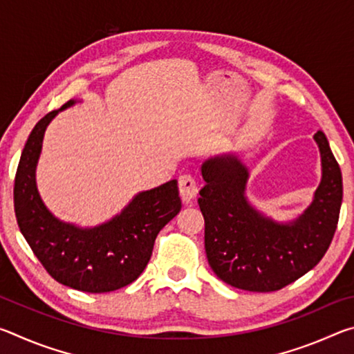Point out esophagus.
<instances>
[{
  "instance_id": "34e87169",
  "label": "esophagus",
  "mask_w": 354,
  "mask_h": 354,
  "mask_svg": "<svg viewBox=\"0 0 354 354\" xmlns=\"http://www.w3.org/2000/svg\"><path fill=\"white\" fill-rule=\"evenodd\" d=\"M178 187H179V194H181V198L185 205L194 200L196 194H198L196 181H195V178L190 175V173H184V175L179 176Z\"/></svg>"
}]
</instances>
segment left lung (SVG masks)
<instances>
[{
  "label": "left lung",
  "instance_id": "left-lung-1",
  "mask_svg": "<svg viewBox=\"0 0 354 354\" xmlns=\"http://www.w3.org/2000/svg\"><path fill=\"white\" fill-rule=\"evenodd\" d=\"M323 176L315 198L292 225H278L245 198L248 170L234 156L201 167L206 185L198 205L205 217V248L214 273L236 289L274 292L306 274L325 256L342 205V173L322 131L314 134Z\"/></svg>",
  "mask_w": 354,
  "mask_h": 354
}]
</instances>
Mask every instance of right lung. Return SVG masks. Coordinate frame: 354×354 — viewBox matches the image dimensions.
Instances as JSON below:
<instances>
[{
  "label": "right lung",
  "instance_id": "right-lung-1",
  "mask_svg": "<svg viewBox=\"0 0 354 354\" xmlns=\"http://www.w3.org/2000/svg\"><path fill=\"white\" fill-rule=\"evenodd\" d=\"M73 103L67 101L61 109ZM57 112H48L35 124L23 148L14 183L17 223L57 283L88 293L122 289L145 270L159 231L181 211L178 183L142 192L122 214L93 230L62 223L44 206L34 176L45 129Z\"/></svg>",
  "mask_w": 354,
  "mask_h": 354
}]
</instances>
